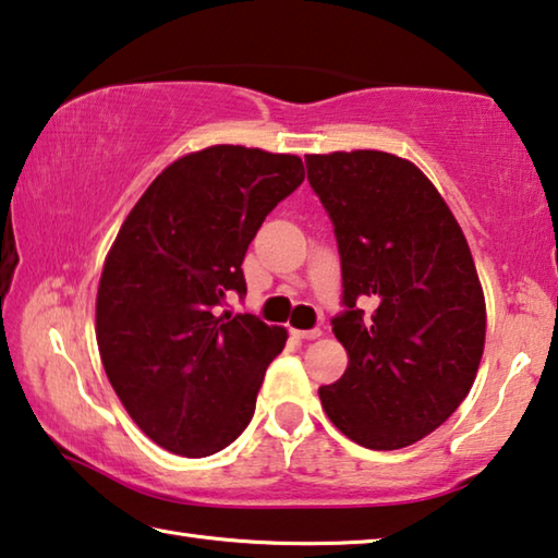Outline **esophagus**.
Masks as SVG:
<instances>
[{"label":"esophagus","instance_id":"esophagus-1","mask_svg":"<svg viewBox=\"0 0 558 558\" xmlns=\"http://www.w3.org/2000/svg\"><path fill=\"white\" fill-rule=\"evenodd\" d=\"M293 335L298 340H317L320 338V327H313V330H293Z\"/></svg>","mask_w":558,"mask_h":558}]
</instances>
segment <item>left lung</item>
I'll use <instances>...</instances> for the list:
<instances>
[{"label": "left lung", "instance_id": "8db88e82", "mask_svg": "<svg viewBox=\"0 0 558 558\" xmlns=\"http://www.w3.org/2000/svg\"><path fill=\"white\" fill-rule=\"evenodd\" d=\"M332 220L348 369L325 414L367 449L427 437L470 395L484 352V293L462 228L417 166L385 151L305 156Z\"/></svg>", "mask_w": 558, "mask_h": 558}]
</instances>
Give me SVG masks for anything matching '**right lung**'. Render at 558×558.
<instances>
[{"mask_svg": "<svg viewBox=\"0 0 558 558\" xmlns=\"http://www.w3.org/2000/svg\"><path fill=\"white\" fill-rule=\"evenodd\" d=\"M303 179V161L290 154H189L148 185L106 255L96 295L106 377L168 452L216 454L253 420L288 332L251 313L220 315V305L245 295L247 245Z\"/></svg>", "mask_w": 558, "mask_h": 558, "instance_id": "add662e5", "label": "right lung"}]
</instances>
